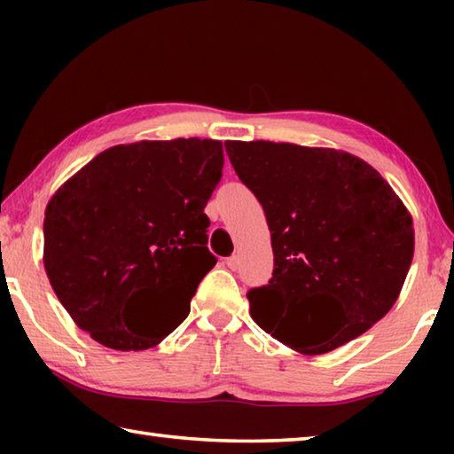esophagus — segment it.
<instances>
[{"mask_svg": "<svg viewBox=\"0 0 454 454\" xmlns=\"http://www.w3.org/2000/svg\"><path fill=\"white\" fill-rule=\"evenodd\" d=\"M226 264H228L230 270H238V266H240V258H238V256H228L226 258Z\"/></svg>", "mask_w": 454, "mask_h": 454, "instance_id": "esophagus-1", "label": "esophagus"}]
</instances>
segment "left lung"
Listing matches in <instances>:
<instances>
[{"label": "left lung", "mask_w": 454, "mask_h": 454, "mask_svg": "<svg viewBox=\"0 0 454 454\" xmlns=\"http://www.w3.org/2000/svg\"><path fill=\"white\" fill-rule=\"evenodd\" d=\"M224 145L272 238V278L248 292L256 325L302 355H325L366 333L393 309L412 262V218L395 190L340 150ZM320 308L337 314L336 325H321Z\"/></svg>", "instance_id": "obj_1"}]
</instances>
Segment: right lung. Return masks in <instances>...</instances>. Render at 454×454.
<instances>
[{
    "label": "right lung",
    "instance_id": "obj_1",
    "mask_svg": "<svg viewBox=\"0 0 454 454\" xmlns=\"http://www.w3.org/2000/svg\"><path fill=\"white\" fill-rule=\"evenodd\" d=\"M224 166L218 140L106 150L51 196L43 266L75 325L114 350L156 347L188 317L216 256L206 204Z\"/></svg>",
    "mask_w": 454,
    "mask_h": 454
}]
</instances>
